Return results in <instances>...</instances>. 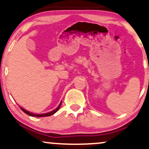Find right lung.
Masks as SVG:
<instances>
[{
	"label": "right lung",
	"instance_id": "1",
	"mask_svg": "<svg viewBox=\"0 0 149 149\" xmlns=\"http://www.w3.org/2000/svg\"><path fill=\"white\" fill-rule=\"evenodd\" d=\"M61 104H62V102H61V103H60L59 106L57 107L56 109H55L54 110L51 111V112H47V113H44V114H33V113H32V112H28V111L24 110V109L22 108V107H21V110H22L23 112H24L26 114H28V115L32 116H36V117H44V116H48L53 115V114H55V112H56L59 109H60V107L61 106Z\"/></svg>",
	"mask_w": 149,
	"mask_h": 149
}]
</instances>
